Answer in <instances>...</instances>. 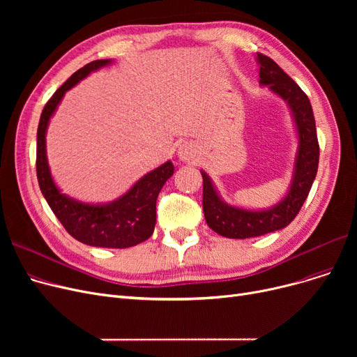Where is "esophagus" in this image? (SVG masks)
Instances as JSON below:
<instances>
[{"mask_svg": "<svg viewBox=\"0 0 357 357\" xmlns=\"http://www.w3.org/2000/svg\"><path fill=\"white\" fill-rule=\"evenodd\" d=\"M198 153L197 146L192 143H183L178 147V159L182 162H190L192 160Z\"/></svg>", "mask_w": 357, "mask_h": 357, "instance_id": "1", "label": "esophagus"}]
</instances>
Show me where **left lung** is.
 Masks as SVG:
<instances>
[{"label": "left lung", "mask_w": 357, "mask_h": 357, "mask_svg": "<svg viewBox=\"0 0 357 357\" xmlns=\"http://www.w3.org/2000/svg\"><path fill=\"white\" fill-rule=\"evenodd\" d=\"M259 85L268 86L276 97L282 98L295 126L298 147L292 178L285 195L266 208H245L224 201L210 175L202 171V208L208 227L227 238L259 237L285 229L301 210L317 175L320 147H318L315 120L311 102L304 91L271 58L257 53Z\"/></svg>", "instance_id": "left-lung-1"}]
</instances>
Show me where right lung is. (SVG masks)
Wrapping results in <instances>:
<instances>
[{
	"label": "right lung",
	"instance_id": "right-lung-1",
	"mask_svg": "<svg viewBox=\"0 0 357 357\" xmlns=\"http://www.w3.org/2000/svg\"><path fill=\"white\" fill-rule=\"evenodd\" d=\"M112 59L93 61L56 91L45 105L37 128V179L49 207L66 231L84 245L105 249L136 246L153 234L156 224V199L166 181L174 175V165L166 160L143 175L121 197L109 202H84L62 192L56 185L46 152V133L50 119L58 109L65 93L78 85L89 73L111 65Z\"/></svg>",
	"mask_w": 357,
	"mask_h": 357
}]
</instances>
